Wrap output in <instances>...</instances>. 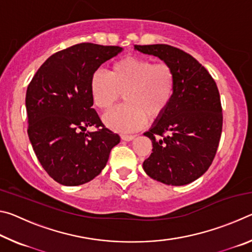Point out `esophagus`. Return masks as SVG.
<instances>
[{"mask_svg":"<svg viewBox=\"0 0 252 252\" xmlns=\"http://www.w3.org/2000/svg\"><path fill=\"white\" fill-rule=\"evenodd\" d=\"M135 138V135H127V134H122L121 139L125 140V141H132Z\"/></svg>","mask_w":252,"mask_h":252,"instance_id":"34e87169","label":"esophagus"}]
</instances>
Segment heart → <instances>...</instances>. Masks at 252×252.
Wrapping results in <instances>:
<instances>
[{"instance_id":"obj_1","label":"heart","mask_w":252,"mask_h":252,"mask_svg":"<svg viewBox=\"0 0 252 252\" xmlns=\"http://www.w3.org/2000/svg\"><path fill=\"white\" fill-rule=\"evenodd\" d=\"M173 70L167 63H153L141 57H126L111 64L108 74L93 73L90 91L93 102L101 110H109L121 94L126 104L103 116L110 129L129 132L140 129L146 122L156 121L169 108L174 92Z\"/></svg>"}]
</instances>
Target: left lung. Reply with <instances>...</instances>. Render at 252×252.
<instances>
[{"label":"left lung","instance_id":"1","mask_svg":"<svg viewBox=\"0 0 252 252\" xmlns=\"http://www.w3.org/2000/svg\"><path fill=\"white\" fill-rule=\"evenodd\" d=\"M134 50L162 60L176 78L169 108L143 133L153 147L143 170L164 185L193 182L211 165L222 131L215 80L193 57L171 45H134Z\"/></svg>","mask_w":252,"mask_h":252}]
</instances>
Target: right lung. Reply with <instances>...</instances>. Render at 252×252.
Listing matches in <instances>:
<instances>
[{"label": "right lung", "instance_id": "add662e5", "mask_svg": "<svg viewBox=\"0 0 252 252\" xmlns=\"http://www.w3.org/2000/svg\"><path fill=\"white\" fill-rule=\"evenodd\" d=\"M120 46L80 43L59 51L33 76L25 96L28 134L49 176L63 186H80L100 174L120 136L92 109L91 78ZM94 125V132L86 131Z\"/></svg>", "mask_w": 252, "mask_h": 252}]
</instances>
